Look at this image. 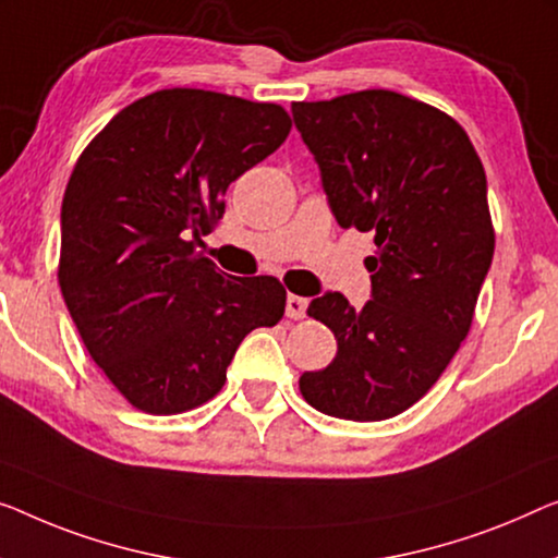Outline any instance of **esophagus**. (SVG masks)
Instances as JSON below:
<instances>
[{
    "label": "esophagus",
    "instance_id": "esophagus-1",
    "mask_svg": "<svg viewBox=\"0 0 558 558\" xmlns=\"http://www.w3.org/2000/svg\"><path fill=\"white\" fill-rule=\"evenodd\" d=\"M305 311H307V301H305V298L290 293L288 301H286V315H288V318L301 320V318H305Z\"/></svg>",
    "mask_w": 558,
    "mask_h": 558
}]
</instances>
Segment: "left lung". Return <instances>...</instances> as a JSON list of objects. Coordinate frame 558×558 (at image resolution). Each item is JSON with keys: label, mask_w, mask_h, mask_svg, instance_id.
I'll return each instance as SVG.
<instances>
[{"label": "left lung", "mask_w": 558, "mask_h": 558, "mask_svg": "<svg viewBox=\"0 0 558 558\" xmlns=\"http://www.w3.org/2000/svg\"><path fill=\"white\" fill-rule=\"evenodd\" d=\"M293 120L338 226L376 235L371 301L355 311L328 290L307 305L338 353L301 393L336 418H393L469 336L494 257L484 165L459 122L390 89L293 102Z\"/></svg>", "instance_id": "1"}]
</instances>
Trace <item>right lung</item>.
Wrapping results in <instances>:
<instances>
[{
    "label": "right lung",
    "mask_w": 558,
    "mask_h": 558,
    "mask_svg": "<svg viewBox=\"0 0 558 558\" xmlns=\"http://www.w3.org/2000/svg\"><path fill=\"white\" fill-rule=\"evenodd\" d=\"M290 128L280 105L160 89L114 114L74 165L57 276L82 343L135 409L210 401L247 332L286 313L280 280L232 278L195 243L226 213L230 182Z\"/></svg>",
    "instance_id": "add662e5"
}]
</instances>
